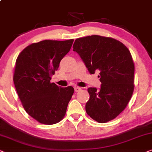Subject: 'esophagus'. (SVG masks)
I'll list each match as a JSON object with an SVG mask.
<instances>
[{
  "label": "esophagus",
  "mask_w": 152,
  "mask_h": 152,
  "mask_svg": "<svg viewBox=\"0 0 152 152\" xmlns=\"http://www.w3.org/2000/svg\"><path fill=\"white\" fill-rule=\"evenodd\" d=\"M74 90L76 92H80V90H81V88H79V87H75L74 88Z\"/></svg>",
  "instance_id": "obj_1"
}]
</instances>
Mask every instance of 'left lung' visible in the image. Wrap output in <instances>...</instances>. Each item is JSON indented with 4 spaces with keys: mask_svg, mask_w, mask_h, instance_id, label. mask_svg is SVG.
<instances>
[{
    "mask_svg": "<svg viewBox=\"0 0 152 152\" xmlns=\"http://www.w3.org/2000/svg\"><path fill=\"white\" fill-rule=\"evenodd\" d=\"M74 51L91 74L99 73V90L89 88L87 114L99 123L114 120L126 108L134 90L135 66L128 48L118 40L100 35L78 38Z\"/></svg>",
    "mask_w": 152,
    "mask_h": 152,
    "instance_id": "obj_1",
    "label": "left lung"
}]
</instances>
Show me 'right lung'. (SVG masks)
<instances>
[{"label": "right lung", "mask_w": 152, "mask_h": 152, "mask_svg": "<svg viewBox=\"0 0 152 152\" xmlns=\"http://www.w3.org/2000/svg\"><path fill=\"white\" fill-rule=\"evenodd\" d=\"M73 42L72 39L32 43L16 60L13 80L18 96L26 113L41 124H56L66 114L74 89L62 88L50 79Z\"/></svg>", "instance_id": "right-lung-1"}]
</instances>
